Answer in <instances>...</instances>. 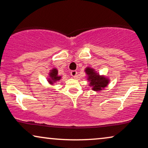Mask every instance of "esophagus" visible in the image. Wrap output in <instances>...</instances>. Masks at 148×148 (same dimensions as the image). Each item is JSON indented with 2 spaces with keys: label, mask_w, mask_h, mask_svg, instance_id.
<instances>
[{
  "label": "esophagus",
  "mask_w": 148,
  "mask_h": 148,
  "mask_svg": "<svg viewBox=\"0 0 148 148\" xmlns=\"http://www.w3.org/2000/svg\"><path fill=\"white\" fill-rule=\"evenodd\" d=\"M77 74V72L76 71H72L71 72V76L73 77H76Z\"/></svg>",
  "instance_id": "34e87169"
}]
</instances>
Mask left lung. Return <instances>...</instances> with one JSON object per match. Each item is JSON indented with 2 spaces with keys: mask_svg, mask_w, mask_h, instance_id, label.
I'll use <instances>...</instances> for the list:
<instances>
[{
  "mask_svg": "<svg viewBox=\"0 0 148 148\" xmlns=\"http://www.w3.org/2000/svg\"><path fill=\"white\" fill-rule=\"evenodd\" d=\"M87 75V80L88 81V86L91 87L94 91H100L105 88L110 83V79L105 75H100V74L92 67H87L85 69Z\"/></svg>",
  "mask_w": 148,
  "mask_h": 148,
  "instance_id": "left-lung-1",
  "label": "left lung"
}]
</instances>
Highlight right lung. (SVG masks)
I'll list each match as a JSON object with an SVG mask.
<instances>
[{"label":"right lung","mask_w":148,"mask_h":148,"mask_svg":"<svg viewBox=\"0 0 148 148\" xmlns=\"http://www.w3.org/2000/svg\"><path fill=\"white\" fill-rule=\"evenodd\" d=\"M61 79V76L58 75V70L57 68H53L51 69L48 73V77L47 80L49 83V85H53L57 82L60 81Z\"/></svg>","instance_id":"obj_1"}]
</instances>
